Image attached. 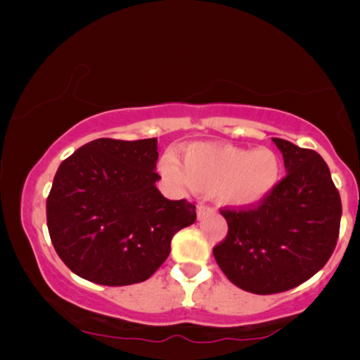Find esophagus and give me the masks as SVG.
I'll return each mask as SVG.
<instances>
[{
    "instance_id": "1",
    "label": "esophagus",
    "mask_w": 360,
    "mask_h": 360,
    "mask_svg": "<svg viewBox=\"0 0 360 360\" xmlns=\"http://www.w3.org/2000/svg\"><path fill=\"white\" fill-rule=\"evenodd\" d=\"M211 213H214V210L211 208V206H208V205L200 203L198 206H196V214H198V218H200V219L203 218V216H206V214H211Z\"/></svg>"
}]
</instances>
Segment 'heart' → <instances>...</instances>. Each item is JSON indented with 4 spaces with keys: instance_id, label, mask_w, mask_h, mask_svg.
Returning a JSON list of instances; mask_svg holds the SVG:
<instances>
[{
    "instance_id": "heart-1",
    "label": "heart",
    "mask_w": 360,
    "mask_h": 360,
    "mask_svg": "<svg viewBox=\"0 0 360 360\" xmlns=\"http://www.w3.org/2000/svg\"><path fill=\"white\" fill-rule=\"evenodd\" d=\"M160 174L175 185L213 193L229 206L248 208L262 203L282 180L283 162L270 147L245 150L219 142H195L181 150V162L167 154Z\"/></svg>"
}]
</instances>
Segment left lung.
<instances>
[{
  "label": "left lung",
  "mask_w": 360,
  "mask_h": 360,
  "mask_svg": "<svg viewBox=\"0 0 360 360\" xmlns=\"http://www.w3.org/2000/svg\"><path fill=\"white\" fill-rule=\"evenodd\" d=\"M288 174L269 198L221 208L228 234L213 248L236 287L257 295L287 292L321 270L336 248L341 196L323 157L274 137Z\"/></svg>",
  "instance_id": "obj_1"
}]
</instances>
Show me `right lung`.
<instances>
[{"mask_svg":"<svg viewBox=\"0 0 360 360\" xmlns=\"http://www.w3.org/2000/svg\"><path fill=\"white\" fill-rule=\"evenodd\" d=\"M157 139L91 141L58 167L47 228L58 257L78 277L121 287L144 282L170 254L195 205L157 190Z\"/></svg>","mask_w":360,"mask_h":360,"instance_id":"right-lung-1","label":"right lung"}]
</instances>
